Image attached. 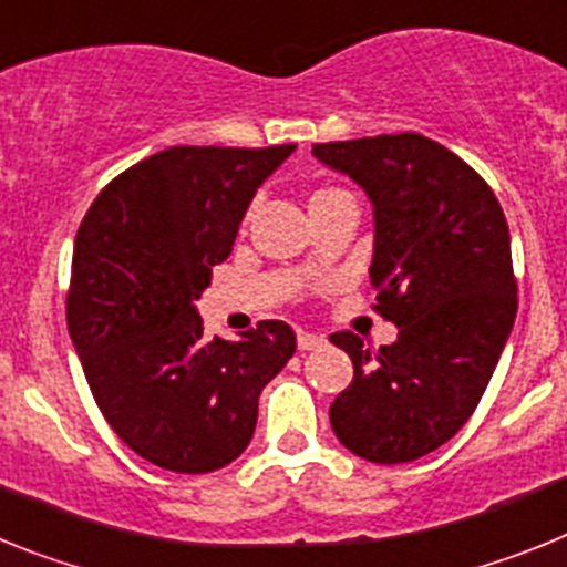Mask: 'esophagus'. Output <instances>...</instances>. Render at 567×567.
Instances as JSON below:
<instances>
[{"mask_svg":"<svg viewBox=\"0 0 567 567\" xmlns=\"http://www.w3.org/2000/svg\"><path fill=\"white\" fill-rule=\"evenodd\" d=\"M323 343H327V338H323V334L298 332V349H300V352H312V349H320Z\"/></svg>","mask_w":567,"mask_h":567,"instance_id":"34e87169","label":"esophagus"}]
</instances>
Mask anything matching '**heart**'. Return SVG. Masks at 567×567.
Masks as SVG:
<instances>
[{
  "label": "heart",
  "mask_w": 567,
  "mask_h": 567,
  "mask_svg": "<svg viewBox=\"0 0 567 567\" xmlns=\"http://www.w3.org/2000/svg\"><path fill=\"white\" fill-rule=\"evenodd\" d=\"M332 193H343V189H332V187H329V189H318V193H315L312 198H320V195H332Z\"/></svg>",
  "instance_id": "obj_1"
}]
</instances>
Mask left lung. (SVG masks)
Returning a JSON list of instances; mask_svg holds the SVG:
<instances>
[{"instance_id": "1", "label": "left lung", "mask_w": 567, "mask_h": 567, "mask_svg": "<svg viewBox=\"0 0 567 567\" xmlns=\"http://www.w3.org/2000/svg\"><path fill=\"white\" fill-rule=\"evenodd\" d=\"M374 207L369 275L398 340L365 349L334 332L354 365L329 420L369 463H412L474 414L517 318V278L503 207L468 164L420 133L315 144Z\"/></svg>"}]
</instances>
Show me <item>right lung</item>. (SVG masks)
Returning a JSON list of instances; mask_svg holds the SVG:
<instances>
[{
    "instance_id": "1",
    "label": "right lung",
    "mask_w": 567,
    "mask_h": 567,
    "mask_svg": "<svg viewBox=\"0 0 567 567\" xmlns=\"http://www.w3.org/2000/svg\"><path fill=\"white\" fill-rule=\"evenodd\" d=\"M292 150H162L115 175L79 227L70 338L110 429L158 468L233 463L252 440L264 385L295 354L284 320L204 340L195 309L255 189Z\"/></svg>"
}]
</instances>
